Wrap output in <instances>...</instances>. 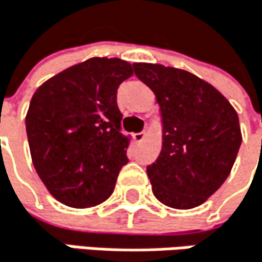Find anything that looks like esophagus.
<instances>
[{
  "mask_svg": "<svg viewBox=\"0 0 262 262\" xmlns=\"http://www.w3.org/2000/svg\"><path fill=\"white\" fill-rule=\"evenodd\" d=\"M144 137H146V132H138V134H134V140H135L137 143H141V141L144 140Z\"/></svg>",
  "mask_w": 262,
  "mask_h": 262,
  "instance_id": "34e87169",
  "label": "esophagus"
}]
</instances>
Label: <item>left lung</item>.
Here are the masks:
<instances>
[{"label":"left lung","instance_id":"8db88e82","mask_svg":"<svg viewBox=\"0 0 262 262\" xmlns=\"http://www.w3.org/2000/svg\"><path fill=\"white\" fill-rule=\"evenodd\" d=\"M161 112L163 147L147 166L154 195L177 210L199 207L227 180L242 143L239 118L221 93L171 67L134 63Z\"/></svg>","mask_w":262,"mask_h":262}]
</instances>
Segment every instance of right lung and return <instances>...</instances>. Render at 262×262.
Returning a JSON list of instances; mask_svg holds the SVG:
<instances>
[{
    "instance_id": "add662e5",
    "label": "right lung",
    "mask_w": 262,
    "mask_h": 262,
    "mask_svg": "<svg viewBox=\"0 0 262 262\" xmlns=\"http://www.w3.org/2000/svg\"><path fill=\"white\" fill-rule=\"evenodd\" d=\"M134 74L121 59L93 57L46 80L31 99L26 132L34 167L59 202L88 208L107 200L127 164L121 132V82Z\"/></svg>"
}]
</instances>
